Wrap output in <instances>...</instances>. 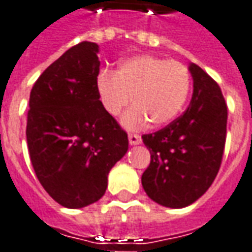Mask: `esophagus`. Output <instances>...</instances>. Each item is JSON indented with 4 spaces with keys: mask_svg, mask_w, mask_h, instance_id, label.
<instances>
[{
    "mask_svg": "<svg viewBox=\"0 0 252 252\" xmlns=\"http://www.w3.org/2000/svg\"><path fill=\"white\" fill-rule=\"evenodd\" d=\"M128 141H129V145H139L142 142V138L136 134H129L128 135Z\"/></svg>",
    "mask_w": 252,
    "mask_h": 252,
    "instance_id": "obj_1",
    "label": "esophagus"
}]
</instances>
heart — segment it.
<instances>
[{
  "instance_id": "b5f03b06",
  "label": "heart",
  "mask_w": 252,
  "mask_h": 252,
  "mask_svg": "<svg viewBox=\"0 0 252 252\" xmlns=\"http://www.w3.org/2000/svg\"><path fill=\"white\" fill-rule=\"evenodd\" d=\"M191 89V74L183 63L151 54H139L120 63L116 72L101 71L97 92L110 116H120L131 100L132 109L123 118L129 129L163 126L183 111Z\"/></svg>"
}]
</instances>
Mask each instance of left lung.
<instances>
[{"instance_id":"obj_1","label":"left lung","mask_w":252,"mask_h":252,"mask_svg":"<svg viewBox=\"0 0 252 252\" xmlns=\"http://www.w3.org/2000/svg\"><path fill=\"white\" fill-rule=\"evenodd\" d=\"M188 69L194 81L189 107L163 129L142 136L151 152L143 189L156 204L174 209L194 204L212 186L226 142L227 106L219 85L196 64Z\"/></svg>"}]
</instances>
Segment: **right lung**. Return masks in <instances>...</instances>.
<instances>
[{
  "mask_svg": "<svg viewBox=\"0 0 252 252\" xmlns=\"http://www.w3.org/2000/svg\"><path fill=\"white\" fill-rule=\"evenodd\" d=\"M99 46L82 41L33 85L26 139L40 184L56 202L79 209L99 201L128 136L104 110L97 92Z\"/></svg>",
  "mask_w": 252,
  "mask_h": 252,
  "instance_id": "add662e5",
  "label": "right lung"
}]
</instances>
